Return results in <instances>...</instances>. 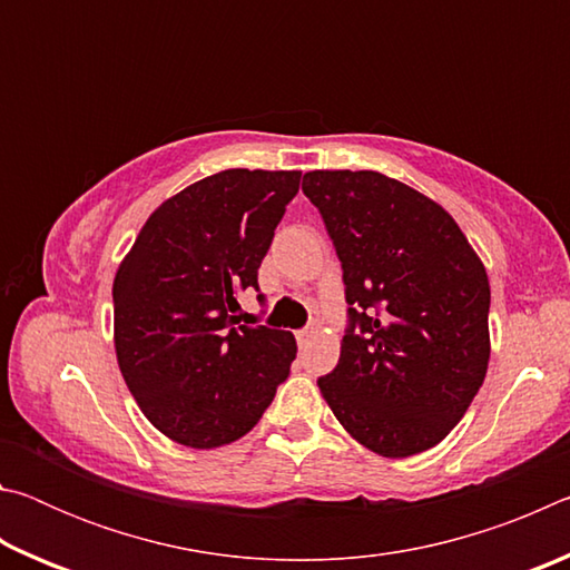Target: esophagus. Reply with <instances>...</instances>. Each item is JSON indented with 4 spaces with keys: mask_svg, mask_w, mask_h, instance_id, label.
<instances>
[{
    "mask_svg": "<svg viewBox=\"0 0 570 570\" xmlns=\"http://www.w3.org/2000/svg\"><path fill=\"white\" fill-rule=\"evenodd\" d=\"M314 336V330H298L296 332V342H298V346H306L308 344V340H312Z\"/></svg>",
    "mask_w": 570,
    "mask_h": 570,
    "instance_id": "obj_1",
    "label": "esophagus"
}]
</instances>
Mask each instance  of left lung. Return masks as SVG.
Instances as JSON below:
<instances>
[{
  "label": "left lung",
  "mask_w": 570,
  "mask_h": 570,
  "mask_svg": "<svg viewBox=\"0 0 570 570\" xmlns=\"http://www.w3.org/2000/svg\"><path fill=\"white\" fill-rule=\"evenodd\" d=\"M342 262L350 330L320 377L342 428L382 458L435 448L468 412L490 362V284L445 208L377 170H312Z\"/></svg>",
  "instance_id": "obj_1"
}]
</instances>
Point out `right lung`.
<instances>
[{
	"mask_svg": "<svg viewBox=\"0 0 570 570\" xmlns=\"http://www.w3.org/2000/svg\"><path fill=\"white\" fill-rule=\"evenodd\" d=\"M302 170L230 168L153 210L112 282L115 354L156 430L214 450L262 420L296 356L292 332L240 324ZM262 298V296H258Z\"/></svg>",
	"mask_w": 570,
	"mask_h": 570,
	"instance_id": "add662e5",
	"label": "right lung"
}]
</instances>
